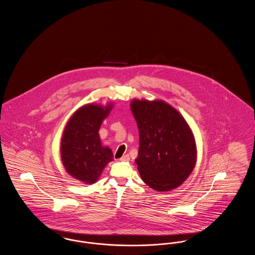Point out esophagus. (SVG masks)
Returning a JSON list of instances; mask_svg holds the SVG:
<instances>
[{"label": "esophagus", "mask_w": 255, "mask_h": 255, "mask_svg": "<svg viewBox=\"0 0 255 255\" xmlns=\"http://www.w3.org/2000/svg\"><path fill=\"white\" fill-rule=\"evenodd\" d=\"M120 160L121 161H128V160H130V156L129 155H124V156H122V158H120Z\"/></svg>", "instance_id": "34e87169"}]
</instances>
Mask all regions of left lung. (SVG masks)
Segmentation results:
<instances>
[{"label":"left lung","mask_w":255,"mask_h":255,"mask_svg":"<svg viewBox=\"0 0 255 255\" xmlns=\"http://www.w3.org/2000/svg\"><path fill=\"white\" fill-rule=\"evenodd\" d=\"M131 110L139 133L135 158L142 181L156 191H169L194 169V135L182 115L162 100L133 99Z\"/></svg>","instance_id":"1"}]
</instances>
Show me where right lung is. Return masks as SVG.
Segmentation results:
<instances>
[{
	"instance_id": "obj_1",
	"label": "right lung",
	"mask_w": 255,
	"mask_h": 255,
	"mask_svg": "<svg viewBox=\"0 0 255 255\" xmlns=\"http://www.w3.org/2000/svg\"><path fill=\"white\" fill-rule=\"evenodd\" d=\"M87 104L79 108L67 123L61 139V158L67 172L82 182L95 183L105 166L113 160L109 147H103L99 128L112 110Z\"/></svg>"
}]
</instances>
